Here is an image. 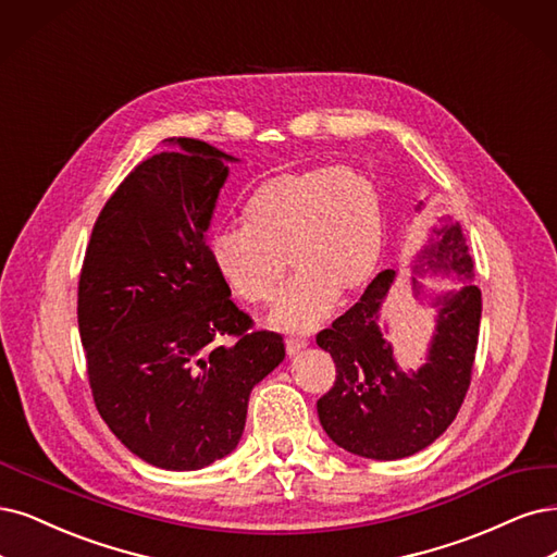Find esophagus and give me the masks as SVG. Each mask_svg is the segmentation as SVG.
Listing matches in <instances>:
<instances>
[{"label":"esophagus","mask_w":557,"mask_h":557,"mask_svg":"<svg viewBox=\"0 0 557 557\" xmlns=\"http://www.w3.org/2000/svg\"><path fill=\"white\" fill-rule=\"evenodd\" d=\"M302 348H307V339H298V337L286 339V356H296L302 351Z\"/></svg>","instance_id":"esophagus-1"}]
</instances>
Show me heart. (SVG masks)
Returning <instances> with one entry per match:
<instances>
[{
	"label": "heart",
	"instance_id": "heart-1",
	"mask_svg": "<svg viewBox=\"0 0 557 557\" xmlns=\"http://www.w3.org/2000/svg\"><path fill=\"white\" fill-rule=\"evenodd\" d=\"M383 203L374 181L348 168H305L263 178L243 203V226L211 240L222 280L245 302H271V323L305 333L374 275L383 250Z\"/></svg>",
	"mask_w": 557,
	"mask_h": 557
}]
</instances>
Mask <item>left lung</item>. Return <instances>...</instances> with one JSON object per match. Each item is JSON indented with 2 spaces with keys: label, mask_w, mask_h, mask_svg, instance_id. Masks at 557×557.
<instances>
[{
  "label": "left lung",
  "mask_w": 557,
  "mask_h": 557,
  "mask_svg": "<svg viewBox=\"0 0 557 557\" xmlns=\"http://www.w3.org/2000/svg\"><path fill=\"white\" fill-rule=\"evenodd\" d=\"M410 289L434 307V335L424 364L401 369L387 339L383 305L399 271L387 268L362 298L342 314L317 344L333 356L337 379L317 401L321 426L335 445L356 457L395 461L429 447L457 418L478 351L482 294L472 284V259L461 224L443 215L410 259ZM451 276L465 284L441 295L420 276Z\"/></svg>",
  "instance_id": "1"
}]
</instances>
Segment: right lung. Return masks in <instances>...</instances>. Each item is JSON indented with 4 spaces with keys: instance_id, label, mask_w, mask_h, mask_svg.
Wrapping results in <instances>:
<instances>
[{
    "instance_id": "obj_1",
    "label": "right lung",
    "mask_w": 557,
    "mask_h": 557,
    "mask_svg": "<svg viewBox=\"0 0 557 557\" xmlns=\"http://www.w3.org/2000/svg\"><path fill=\"white\" fill-rule=\"evenodd\" d=\"M164 144L178 151L137 164L94 224L77 325L112 434L156 468L199 470L236 449L284 342L250 331L206 240L238 158L190 137Z\"/></svg>"
}]
</instances>
